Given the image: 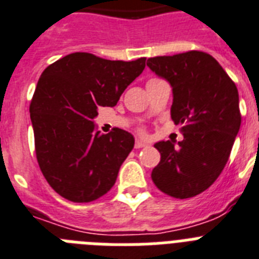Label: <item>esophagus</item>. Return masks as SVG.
I'll use <instances>...</instances> for the list:
<instances>
[{
    "mask_svg": "<svg viewBox=\"0 0 259 259\" xmlns=\"http://www.w3.org/2000/svg\"><path fill=\"white\" fill-rule=\"evenodd\" d=\"M134 146H136V149L145 148V146H146V142H144V141L137 140V141H136V144H134Z\"/></svg>",
    "mask_w": 259,
    "mask_h": 259,
    "instance_id": "34e87169",
    "label": "esophagus"
}]
</instances>
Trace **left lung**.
<instances>
[{
	"instance_id": "8db88e82",
	"label": "left lung",
	"mask_w": 259,
	"mask_h": 259,
	"mask_svg": "<svg viewBox=\"0 0 259 259\" xmlns=\"http://www.w3.org/2000/svg\"><path fill=\"white\" fill-rule=\"evenodd\" d=\"M146 64L171 86L170 115L184 134L178 145H154L161 161L151 180L170 197L190 198L209 188L228 162L241 126L238 90L218 61L203 52L154 57Z\"/></svg>"
}]
</instances>
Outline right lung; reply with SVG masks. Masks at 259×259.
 <instances>
[{
	"label": "right lung",
	"mask_w": 259,
	"mask_h": 259,
	"mask_svg": "<svg viewBox=\"0 0 259 259\" xmlns=\"http://www.w3.org/2000/svg\"><path fill=\"white\" fill-rule=\"evenodd\" d=\"M146 58L104 60L71 53L42 71L30 104L35 154L44 177L61 197L90 202L115 184L134 137L115 127L97 130L100 106H115L144 71Z\"/></svg>",
	"instance_id": "right-lung-1"
}]
</instances>
